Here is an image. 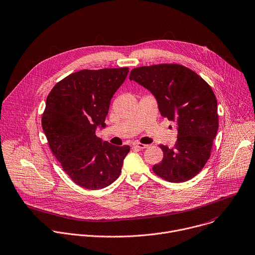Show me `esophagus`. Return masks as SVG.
I'll return each mask as SVG.
<instances>
[{"instance_id": "obj_1", "label": "esophagus", "mask_w": 255, "mask_h": 255, "mask_svg": "<svg viewBox=\"0 0 255 255\" xmlns=\"http://www.w3.org/2000/svg\"><path fill=\"white\" fill-rule=\"evenodd\" d=\"M133 146H135V147H137V148H139V149H145V148L148 147V145L143 144V143H140V142H134V143H133Z\"/></svg>"}]
</instances>
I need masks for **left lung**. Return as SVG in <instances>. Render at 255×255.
Listing matches in <instances>:
<instances>
[{
    "instance_id": "obj_1",
    "label": "left lung",
    "mask_w": 255,
    "mask_h": 255,
    "mask_svg": "<svg viewBox=\"0 0 255 255\" xmlns=\"http://www.w3.org/2000/svg\"><path fill=\"white\" fill-rule=\"evenodd\" d=\"M129 78L148 89L161 115L178 126L174 147L160 145L163 159L153 166L154 173L173 183L193 178L209 159L218 130L217 100L211 87L179 64L138 67Z\"/></svg>"
}]
</instances>
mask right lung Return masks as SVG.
<instances>
[{"label": "right lung", "mask_w": 255, "mask_h": 255, "mask_svg": "<svg viewBox=\"0 0 255 255\" xmlns=\"http://www.w3.org/2000/svg\"><path fill=\"white\" fill-rule=\"evenodd\" d=\"M129 69L81 70L58 82L46 101L42 127L52 153L79 186L97 190L120 175L128 145L115 146L96 136L104 128L111 99Z\"/></svg>", "instance_id": "1"}]
</instances>
